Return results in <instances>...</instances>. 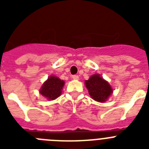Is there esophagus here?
Instances as JSON below:
<instances>
[{
  "mask_svg": "<svg viewBox=\"0 0 149 149\" xmlns=\"http://www.w3.org/2000/svg\"><path fill=\"white\" fill-rule=\"evenodd\" d=\"M72 79H74V80H78L79 79L78 75H76V74H74V75H72Z\"/></svg>",
  "mask_w": 149,
  "mask_h": 149,
  "instance_id": "34e87169",
  "label": "esophagus"
}]
</instances>
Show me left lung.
<instances>
[{
	"label": "left lung",
	"instance_id": "1",
	"mask_svg": "<svg viewBox=\"0 0 149 149\" xmlns=\"http://www.w3.org/2000/svg\"><path fill=\"white\" fill-rule=\"evenodd\" d=\"M85 85L91 98L98 102L106 101L113 93V89L109 83L98 74H93L89 80L85 81Z\"/></svg>",
	"mask_w": 149,
	"mask_h": 149
}]
</instances>
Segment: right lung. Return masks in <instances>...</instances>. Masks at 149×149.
Returning <instances> with one entry per match:
<instances>
[{"instance_id":"obj_1","label":"right lung","mask_w":149,"mask_h":149,"mask_svg":"<svg viewBox=\"0 0 149 149\" xmlns=\"http://www.w3.org/2000/svg\"><path fill=\"white\" fill-rule=\"evenodd\" d=\"M65 82L55 76H50L43 84L39 93L48 100H54L61 95Z\"/></svg>"}]
</instances>
